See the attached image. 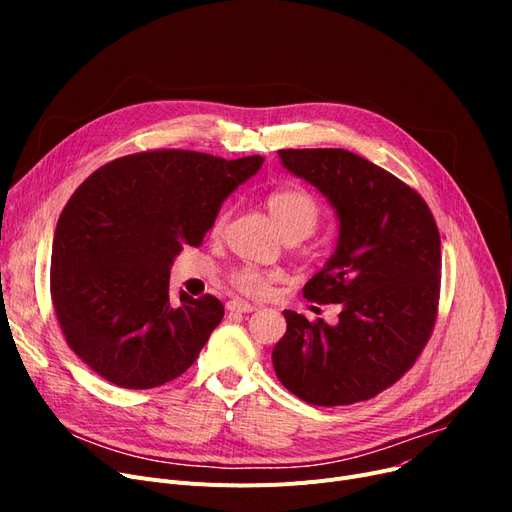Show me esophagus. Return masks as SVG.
<instances>
[{
    "mask_svg": "<svg viewBox=\"0 0 512 512\" xmlns=\"http://www.w3.org/2000/svg\"><path fill=\"white\" fill-rule=\"evenodd\" d=\"M228 311H238V313H253L257 307L255 305H251V303H247V301H240V299H232V301H228Z\"/></svg>",
    "mask_w": 512,
    "mask_h": 512,
    "instance_id": "34e87169",
    "label": "esophagus"
}]
</instances>
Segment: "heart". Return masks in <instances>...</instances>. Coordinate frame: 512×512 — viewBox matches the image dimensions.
<instances>
[{
	"label": "heart",
	"instance_id": "heart-1",
	"mask_svg": "<svg viewBox=\"0 0 512 512\" xmlns=\"http://www.w3.org/2000/svg\"><path fill=\"white\" fill-rule=\"evenodd\" d=\"M265 207L272 213V218L278 230L282 232V236L294 242L313 234V230L321 220L319 201L309 191H305V188H297V186L276 188V191H272L265 197ZM224 224H226V211L218 213V218L213 220L211 234L218 236L224 230ZM272 282H274L272 274H267L253 265H240L230 272V284L240 292L253 294V297L263 294L267 288H270Z\"/></svg>",
	"mask_w": 512,
	"mask_h": 512
}]
</instances>
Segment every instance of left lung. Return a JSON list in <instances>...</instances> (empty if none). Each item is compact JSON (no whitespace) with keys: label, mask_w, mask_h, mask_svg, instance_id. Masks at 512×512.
Instances as JSON below:
<instances>
[{"label":"left lung","mask_w":512,"mask_h":512,"mask_svg":"<svg viewBox=\"0 0 512 512\" xmlns=\"http://www.w3.org/2000/svg\"><path fill=\"white\" fill-rule=\"evenodd\" d=\"M282 164L334 205L340 234L324 270L303 288L340 305L338 324L284 311L274 346L278 380L317 407L378 396L405 375L434 332L440 303V232L423 197L344 149H280Z\"/></svg>","instance_id":"left-lung-1"}]
</instances>
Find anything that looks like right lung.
Instances as JSON below:
<instances>
[{"instance_id": "obj_1", "label": "right lung", "mask_w": 512, "mask_h": 512, "mask_svg": "<svg viewBox=\"0 0 512 512\" xmlns=\"http://www.w3.org/2000/svg\"><path fill=\"white\" fill-rule=\"evenodd\" d=\"M263 164L184 149L118 157L68 199L53 236L49 290L74 355L114 386L149 390L191 367L224 305L170 299V265L199 247L224 199Z\"/></svg>"}]
</instances>
